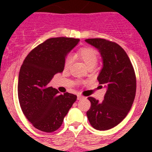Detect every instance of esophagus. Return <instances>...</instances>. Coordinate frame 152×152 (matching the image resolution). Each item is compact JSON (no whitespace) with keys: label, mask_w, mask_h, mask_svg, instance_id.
Returning <instances> with one entry per match:
<instances>
[{"label":"esophagus","mask_w":152,"mask_h":152,"mask_svg":"<svg viewBox=\"0 0 152 152\" xmlns=\"http://www.w3.org/2000/svg\"><path fill=\"white\" fill-rule=\"evenodd\" d=\"M83 95H77V99L78 100H80V99H83Z\"/></svg>","instance_id":"esophagus-1"}]
</instances>
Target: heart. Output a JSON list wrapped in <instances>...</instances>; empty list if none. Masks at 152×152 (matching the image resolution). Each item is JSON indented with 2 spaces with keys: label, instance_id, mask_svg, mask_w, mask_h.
I'll return each mask as SVG.
<instances>
[{
  "label": "heart",
  "instance_id": "obj_1",
  "mask_svg": "<svg viewBox=\"0 0 152 152\" xmlns=\"http://www.w3.org/2000/svg\"><path fill=\"white\" fill-rule=\"evenodd\" d=\"M79 55L83 61L88 67L95 66L97 64L99 60V53L98 51L94 48L91 47H84L79 50ZM72 63V58L71 56H67L64 61V69H68L70 68Z\"/></svg>",
  "mask_w": 152,
  "mask_h": 152
}]
</instances>
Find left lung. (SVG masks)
Returning a JSON list of instances; mask_svg holds the SVG:
<instances>
[{
    "instance_id": "8db88e82",
    "label": "left lung",
    "mask_w": 152,
    "mask_h": 152,
    "mask_svg": "<svg viewBox=\"0 0 152 152\" xmlns=\"http://www.w3.org/2000/svg\"><path fill=\"white\" fill-rule=\"evenodd\" d=\"M85 41L101 53L103 67L97 79L107 88L102 102L88 98L91 107L87 116L94 129L108 130L122 121L132 107L137 89L134 69L126 52L114 42L103 39Z\"/></svg>"
}]
</instances>
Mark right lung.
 Masks as SVG:
<instances>
[{
  "mask_svg": "<svg viewBox=\"0 0 152 152\" xmlns=\"http://www.w3.org/2000/svg\"><path fill=\"white\" fill-rule=\"evenodd\" d=\"M79 42V39L65 37L47 39L33 49L21 65L18 81L20 107L27 120L40 131L58 129L76 100V95H59L48 84L55 74L63 72L67 54Z\"/></svg>",
  "mask_w": 152,
  "mask_h": 152,
  "instance_id": "right-lung-1",
  "label": "right lung"
}]
</instances>
